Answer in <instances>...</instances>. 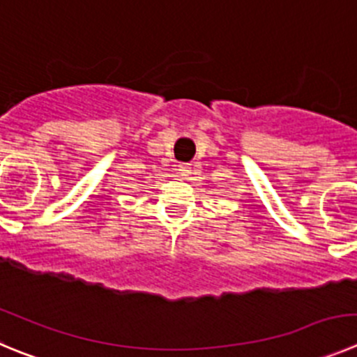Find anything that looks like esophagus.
<instances>
[{
    "label": "esophagus",
    "instance_id": "esophagus-1",
    "mask_svg": "<svg viewBox=\"0 0 357 357\" xmlns=\"http://www.w3.org/2000/svg\"><path fill=\"white\" fill-rule=\"evenodd\" d=\"M190 163H179L178 165V171H179V174L181 176H188L190 174Z\"/></svg>",
    "mask_w": 357,
    "mask_h": 357
}]
</instances>
